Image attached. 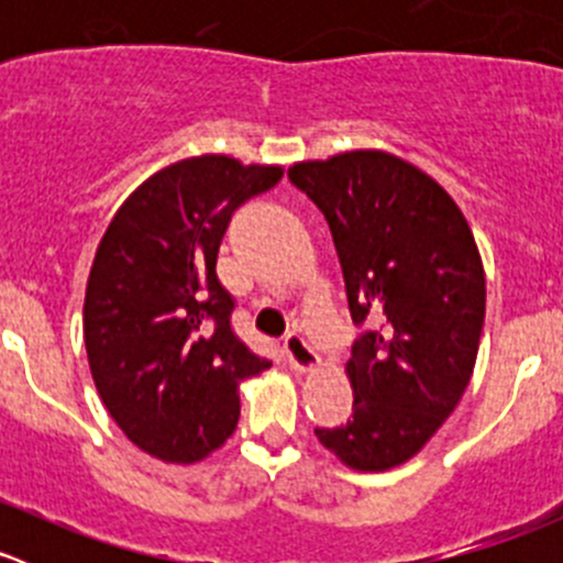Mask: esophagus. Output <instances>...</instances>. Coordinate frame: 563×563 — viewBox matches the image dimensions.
I'll return each mask as SVG.
<instances>
[{
  "mask_svg": "<svg viewBox=\"0 0 563 563\" xmlns=\"http://www.w3.org/2000/svg\"><path fill=\"white\" fill-rule=\"evenodd\" d=\"M283 349H286V356H288V365H291V371L297 373H310L316 371L318 362H321V356L316 354L313 345L308 343V340L302 338V334H288L286 343H283Z\"/></svg>",
  "mask_w": 563,
  "mask_h": 563,
  "instance_id": "34e87169",
  "label": "esophagus"
}]
</instances>
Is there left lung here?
I'll list each match as a JSON object with an SVG mask.
<instances>
[{"label": "left lung", "mask_w": 563, "mask_h": 563, "mask_svg": "<svg viewBox=\"0 0 563 563\" xmlns=\"http://www.w3.org/2000/svg\"><path fill=\"white\" fill-rule=\"evenodd\" d=\"M288 179L327 218L362 327L345 365L354 417L316 435L349 468H395L433 439L474 373L485 323L474 234L433 176L389 152L294 163Z\"/></svg>", "instance_id": "obj_1"}]
</instances>
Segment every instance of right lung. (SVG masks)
Wrapping results in <instances>:
<instances>
[{
  "instance_id": "add662e5",
  "label": "right lung",
  "mask_w": 563,
  "mask_h": 563,
  "mask_svg": "<svg viewBox=\"0 0 563 563\" xmlns=\"http://www.w3.org/2000/svg\"><path fill=\"white\" fill-rule=\"evenodd\" d=\"M280 166L229 155L174 163L135 187L108 223L84 299V343L100 400L139 450L196 463L240 419V382L272 365L231 329L218 250L247 198Z\"/></svg>"
}]
</instances>
